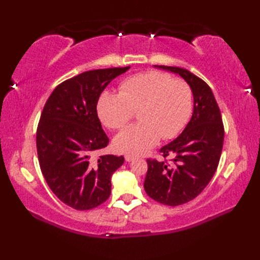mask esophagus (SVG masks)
I'll list each match as a JSON object with an SVG mask.
<instances>
[{"instance_id":"obj_1","label":"esophagus","mask_w":260,"mask_h":260,"mask_svg":"<svg viewBox=\"0 0 260 260\" xmlns=\"http://www.w3.org/2000/svg\"><path fill=\"white\" fill-rule=\"evenodd\" d=\"M135 158V156L134 155H129V154H126L125 155V159L127 162H131V161H133V159Z\"/></svg>"}]
</instances>
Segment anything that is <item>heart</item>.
<instances>
[{"label":"heart","mask_w":260,"mask_h":260,"mask_svg":"<svg viewBox=\"0 0 260 260\" xmlns=\"http://www.w3.org/2000/svg\"><path fill=\"white\" fill-rule=\"evenodd\" d=\"M139 114V123L115 136L114 147L126 154L150 150L159 139L170 140L185 126L192 112V90L181 78L151 70L125 79L119 92L105 90L97 102V113L110 129H120Z\"/></svg>","instance_id":"1"}]
</instances>
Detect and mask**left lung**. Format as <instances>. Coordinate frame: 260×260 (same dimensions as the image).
Listing matches in <instances>:
<instances>
[{
    "instance_id": "left-lung-1",
    "label": "left lung",
    "mask_w": 260,
    "mask_h": 260,
    "mask_svg": "<svg viewBox=\"0 0 260 260\" xmlns=\"http://www.w3.org/2000/svg\"><path fill=\"white\" fill-rule=\"evenodd\" d=\"M156 67L179 74L191 87L194 99L192 117L184 131L159 150L164 158H173L170 162L147 158V196L176 207L197 198L212 179L221 156L224 128L217 101L206 81L184 68Z\"/></svg>"
}]
</instances>
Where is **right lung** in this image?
<instances>
[{
  "label": "right lung",
  "mask_w": 260,
  "mask_h": 260,
  "mask_svg": "<svg viewBox=\"0 0 260 260\" xmlns=\"http://www.w3.org/2000/svg\"><path fill=\"white\" fill-rule=\"evenodd\" d=\"M131 67L96 69L58 85L45 104L37 128V152L51 191L76 210L101 206L110 196V178L123 156H92L109 139L97 115L105 88Z\"/></svg>",
  "instance_id": "1"
}]
</instances>
